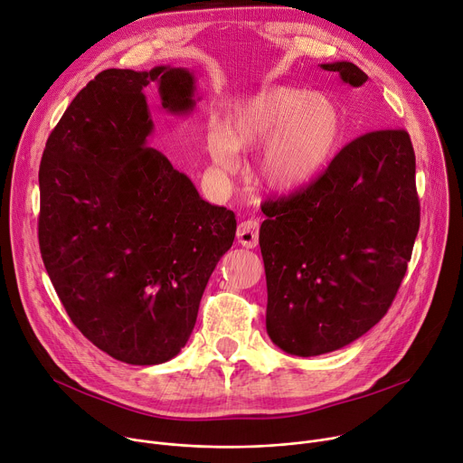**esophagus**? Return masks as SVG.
<instances>
[{
	"label": "esophagus",
	"instance_id": "34e87169",
	"mask_svg": "<svg viewBox=\"0 0 463 463\" xmlns=\"http://www.w3.org/2000/svg\"><path fill=\"white\" fill-rule=\"evenodd\" d=\"M259 229L260 223L259 220H245L238 225V243H241L247 249H253L259 245Z\"/></svg>",
	"mask_w": 463,
	"mask_h": 463
}]
</instances>
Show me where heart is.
<instances>
[{
    "label": "heart",
    "instance_id": "obj_1",
    "mask_svg": "<svg viewBox=\"0 0 463 463\" xmlns=\"http://www.w3.org/2000/svg\"><path fill=\"white\" fill-rule=\"evenodd\" d=\"M344 138V114L330 98L299 89L273 87L232 107L206 147L225 172L236 170L238 151L262 146L260 181L275 192L310 183L332 160Z\"/></svg>",
    "mask_w": 463,
    "mask_h": 463
}]
</instances>
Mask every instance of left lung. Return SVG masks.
I'll use <instances>...</instances> for the list:
<instances>
[{
  "label": "left lung",
  "mask_w": 463,
  "mask_h": 463,
  "mask_svg": "<svg viewBox=\"0 0 463 463\" xmlns=\"http://www.w3.org/2000/svg\"><path fill=\"white\" fill-rule=\"evenodd\" d=\"M321 68L351 87L367 80L347 61ZM262 213L271 342L296 356L349 345L386 316L411 259L421 208L410 135L354 138L316 181L266 199Z\"/></svg>",
  "instance_id": "1"
}]
</instances>
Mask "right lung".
<instances>
[{"mask_svg":"<svg viewBox=\"0 0 463 463\" xmlns=\"http://www.w3.org/2000/svg\"><path fill=\"white\" fill-rule=\"evenodd\" d=\"M172 114L194 109L186 68L103 70L52 131L40 160L38 243L71 323L133 365L172 360L194 330L206 282L236 234L232 210L147 146L144 89Z\"/></svg>","mask_w":463,"mask_h":463,"instance_id":"add662e5","label":"right lung"}]
</instances>
